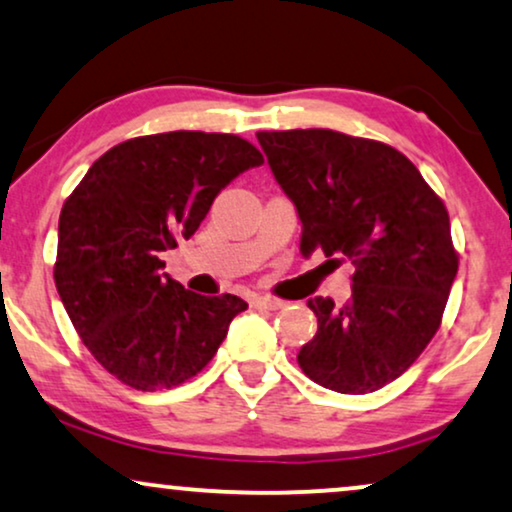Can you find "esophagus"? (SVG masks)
<instances>
[{
  "mask_svg": "<svg viewBox=\"0 0 512 512\" xmlns=\"http://www.w3.org/2000/svg\"><path fill=\"white\" fill-rule=\"evenodd\" d=\"M251 303H254L256 308H265V310L284 308V301H280V298H275V296H254V301Z\"/></svg>",
  "mask_w": 512,
  "mask_h": 512,
  "instance_id": "34e87169",
  "label": "esophagus"
}]
</instances>
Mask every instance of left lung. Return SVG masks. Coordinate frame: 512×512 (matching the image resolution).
<instances>
[{
    "label": "left lung",
    "instance_id": "8db88e82",
    "mask_svg": "<svg viewBox=\"0 0 512 512\" xmlns=\"http://www.w3.org/2000/svg\"><path fill=\"white\" fill-rule=\"evenodd\" d=\"M277 183L301 218V254L350 261L343 305L315 296L317 334L298 367L343 395L402 376L442 324L459 254L447 207L421 171L381 141L331 129L258 131Z\"/></svg>",
    "mask_w": 512,
    "mask_h": 512
}]
</instances>
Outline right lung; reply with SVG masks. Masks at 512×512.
Wrapping results in <instances>:
<instances>
[{"label":"right lung","mask_w":512,"mask_h":512,"mask_svg":"<svg viewBox=\"0 0 512 512\" xmlns=\"http://www.w3.org/2000/svg\"><path fill=\"white\" fill-rule=\"evenodd\" d=\"M258 164V148L232 134L138 136L98 157L65 199L58 296L89 353L124 386H181L247 310L240 296L185 289L159 256L190 240L218 192Z\"/></svg>","instance_id":"1"}]
</instances>
